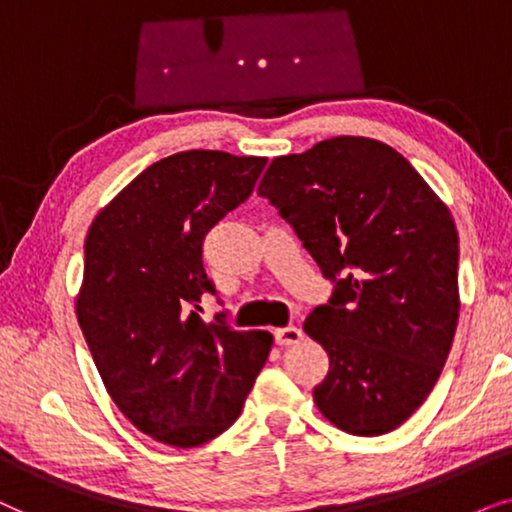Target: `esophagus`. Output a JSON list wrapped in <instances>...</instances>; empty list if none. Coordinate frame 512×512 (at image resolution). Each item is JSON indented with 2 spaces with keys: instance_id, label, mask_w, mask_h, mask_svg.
Segmentation results:
<instances>
[{
  "instance_id": "1",
  "label": "esophagus",
  "mask_w": 512,
  "mask_h": 512,
  "mask_svg": "<svg viewBox=\"0 0 512 512\" xmlns=\"http://www.w3.org/2000/svg\"><path fill=\"white\" fill-rule=\"evenodd\" d=\"M274 337H276V344L292 346V344L302 342L304 332L299 330V327H295V325H288V327H278V330L274 332Z\"/></svg>"
}]
</instances>
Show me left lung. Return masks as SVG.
<instances>
[{
	"instance_id": "obj_1",
	"label": "left lung",
	"mask_w": 512,
	"mask_h": 512,
	"mask_svg": "<svg viewBox=\"0 0 512 512\" xmlns=\"http://www.w3.org/2000/svg\"><path fill=\"white\" fill-rule=\"evenodd\" d=\"M257 194L271 201L335 283L304 332L330 356L313 388L323 417L384 435L419 410L459 320V234L452 213L403 154L339 135L276 156Z\"/></svg>"
}]
</instances>
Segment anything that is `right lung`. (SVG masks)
Listing matches in <instances>:
<instances>
[{"label": "right lung", "instance_id": "right-lung-1", "mask_svg": "<svg viewBox=\"0 0 512 512\" xmlns=\"http://www.w3.org/2000/svg\"><path fill=\"white\" fill-rule=\"evenodd\" d=\"M267 159L189 149L152 163L95 217L77 320L109 398L170 447H199L238 419L274 337L203 323L215 295L203 238L255 189Z\"/></svg>", "mask_w": 512, "mask_h": 512}]
</instances>
